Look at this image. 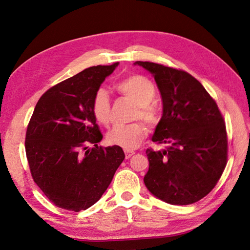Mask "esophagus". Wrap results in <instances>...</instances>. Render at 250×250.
Masks as SVG:
<instances>
[{"label": "esophagus", "instance_id": "1", "mask_svg": "<svg viewBox=\"0 0 250 250\" xmlns=\"http://www.w3.org/2000/svg\"><path fill=\"white\" fill-rule=\"evenodd\" d=\"M125 159H129L133 156L135 152L133 150H125Z\"/></svg>", "mask_w": 250, "mask_h": 250}]
</instances>
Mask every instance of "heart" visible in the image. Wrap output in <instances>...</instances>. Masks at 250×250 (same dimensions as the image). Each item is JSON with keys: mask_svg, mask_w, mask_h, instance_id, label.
<instances>
[{"mask_svg": "<svg viewBox=\"0 0 250 250\" xmlns=\"http://www.w3.org/2000/svg\"><path fill=\"white\" fill-rule=\"evenodd\" d=\"M116 91L130 99L136 104L133 119H143L147 124L155 125L159 120V109L151 101L156 97V88L153 83L142 75H130L120 79L115 83ZM91 109L94 118L101 125H109L111 122V102L108 93L103 88L95 91ZM147 135L146 126L142 122L117 125L107 134L110 145L119 146L125 150H133L141 145Z\"/></svg>", "mask_w": 250, "mask_h": 250, "instance_id": "heart-1", "label": "heart"}]
</instances>
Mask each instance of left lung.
I'll return each mask as SVG.
<instances>
[{"instance_id":"left-lung-1","label":"left lung","mask_w":250,"mask_h":250,"mask_svg":"<svg viewBox=\"0 0 250 250\" xmlns=\"http://www.w3.org/2000/svg\"><path fill=\"white\" fill-rule=\"evenodd\" d=\"M160 90L163 115L152 142L164 150H146L147 189L174 205H188L208 194L228 161V135L216 101L189 73L159 63L137 61Z\"/></svg>"}]
</instances>
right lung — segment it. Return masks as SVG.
<instances>
[{"mask_svg":"<svg viewBox=\"0 0 250 250\" xmlns=\"http://www.w3.org/2000/svg\"><path fill=\"white\" fill-rule=\"evenodd\" d=\"M117 65L91 66L52 86L29 121L24 144L32 178L60 208L92 206L125 159L119 146H98L103 135L91 109L95 91Z\"/></svg>","mask_w":250,"mask_h":250,"instance_id":"right-lung-1","label":"right lung"}]
</instances>
